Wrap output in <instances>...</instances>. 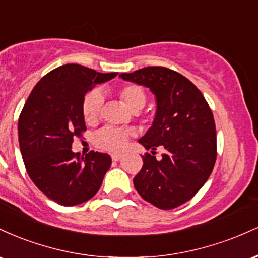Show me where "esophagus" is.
<instances>
[{"label":"esophagus","mask_w":258,"mask_h":258,"mask_svg":"<svg viewBox=\"0 0 258 258\" xmlns=\"http://www.w3.org/2000/svg\"><path fill=\"white\" fill-rule=\"evenodd\" d=\"M121 158H122V155H121V154H112L111 155L112 161H119Z\"/></svg>","instance_id":"1"}]
</instances>
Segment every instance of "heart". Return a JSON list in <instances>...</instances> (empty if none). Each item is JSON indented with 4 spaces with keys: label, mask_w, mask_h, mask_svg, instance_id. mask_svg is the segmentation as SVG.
Instances as JSON below:
<instances>
[{
    "label": "heart",
    "mask_w": 258,
    "mask_h": 258,
    "mask_svg": "<svg viewBox=\"0 0 258 258\" xmlns=\"http://www.w3.org/2000/svg\"><path fill=\"white\" fill-rule=\"evenodd\" d=\"M119 97L133 112H138L147 103V94L139 85L128 84L122 86L119 90ZM102 93L98 90L88 92L82 100V114L88 125H93L99 120L103 108ZM131 133L126 130L106 126L97 132L94 142L102 149L109 152H119L126 146Z\"/></svg>",
    "instance_id": "b5f03b06"
}]
</instances>
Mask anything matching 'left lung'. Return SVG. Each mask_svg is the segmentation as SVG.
Returning <instances> with one entry per match:
<instances>
[{"label":"left lung","mask_w":258,"mask_h":258,"mask_svg":"<svg viewBox=\"0 0 258 258\" xmlns=\"http://www.w3.org/2000/svg\"><path fill=\"white\" fill-rule=\"evenodd\" d=\"M126 81L149 87L156 97L153 126L139 143L146 153L133 178L138 194L161 210L190 200L205 184L217 158L216 125L203 93L190 80L164 67H147L120 74ZM165 149L161 160L155 150Z\"/></svg>","instance_id":"left-lung-1"}]
</instances>
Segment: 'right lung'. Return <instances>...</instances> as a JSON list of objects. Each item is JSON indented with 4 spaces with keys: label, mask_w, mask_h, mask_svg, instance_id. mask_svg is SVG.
Instances as JSON below:
<instances>
[{
    "label": "right lung",
    "mask_w": 258,
    "mask_h": 258,
    "mask_svg": "<svg viewBox=\"0 0 258 258\" xmlns=\"http://www.w3.org/2000/svg\"><path fill=\"white\" fill-rule=\"evenodd\" d=\"M116 75L79 64L61 65L37 82L20 112L18 135L26 172L59 205L75 206L93 198L110 167L108 154L92 150L80 156L72 144L86 131L85 94Z\"/></svg>",
    "instance_id": "right-lung-1"
}]
</instances>
